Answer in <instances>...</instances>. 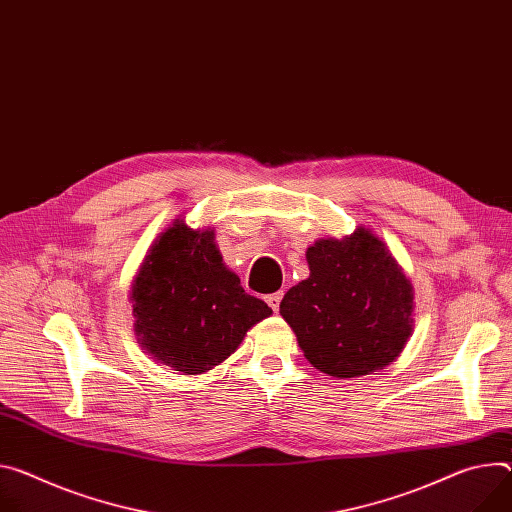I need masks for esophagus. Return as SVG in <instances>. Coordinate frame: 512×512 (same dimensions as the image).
<instances>
[{"mask_svg": "<svg viewBox=\"0 0 512 512\" xmlns=\"http://www.w3.org/2000/svg\"><path fill=\"white\" fill-rule=\"evenodd\" d=\"M282 298H284V294H282V292H275V294H269V296L265 298V302L269 304V308H271L273 312H277V310H280Z\"/></svg>", "mask_w": 512, "mask_h": 512, "instance_id": "obj_1", "label": "esophagus"}]
</instances>
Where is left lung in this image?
<instances>
[{"instance_id":"left-lung-1","label":"left lung","mask_w":512,"mask_h":512,"mask_svg":"<svg viewBox=\"0 0 512 512\" xmlns=\"http://www.w3.org/2000/svg\"><path fill=\"white\" fill-rule=\"evenodd\" d=\"M306 261L310 275L286 292L280 314L310 365L339 380L390 365L414 329V290L386 243L359 226L318 239Z\"/></svg>"}]
</instances>
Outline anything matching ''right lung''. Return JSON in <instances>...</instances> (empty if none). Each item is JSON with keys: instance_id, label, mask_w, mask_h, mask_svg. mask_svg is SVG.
<instances>
[{"instance_id": "1", "label": "right lung", "mask_w": 512, "mask_h": 512, "mask_svg": "<svg viewBox=\"0 0 512 512\" xmlns=\"http://www.w3.org/2000/svg\"><path fill=\"white\" fill-rule=\"evenodd\" d=\"M130 302L138 345L185 376L220 365L271 314L222 263L214 228H190L183 218H175L151 245Z\"/></svg>"}]
</instances>
